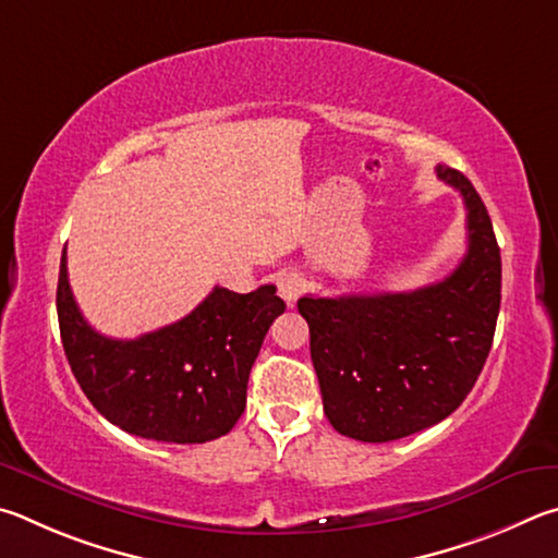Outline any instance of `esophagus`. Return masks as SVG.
Segmentation results:
<instances>
[{"label":"esophagus","instance_id":"1","mask_svg":"<svg viewBox=\"0 0 558 558\" xmlns=\"http://www.w3.org/2000/svg\"><path fill=\"white\" fill-rule=\"evenodd\" d=\"M277 291H279V296L287 301V304H294V301L299 299L301 291H304V279H301L296 271H284V274H279V279H277Z\"/></svg>","mask_w":558,"mask_h":558}]
</instances>
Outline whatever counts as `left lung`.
<instances>
[{"label":"left lung","mask_w":558,"mask_h":558,"mask_svg":"<svg viewBox=\"0 0 558 558\" xmlns=\"http://www.w3.org/2000/svg\"><path fill=\"white\" fill-rule=\"evenodd\" d=\"M436 175L463 195L468 252L444 281L399 294L304 296L324 412L338 434L387 444L461 407L493 348L502 262L485 203L451 166Z\"/></svg>","instance_id":"8db88e82"}]
</instances>
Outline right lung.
Here are the masks:
<instances>
[{"label": "right lung", "instance_id": "right-lung-1", "mask_svg": "<svg viewBox=\"0 0 558 558\" xmlns=\"http://www.w3.org/2000/svg\"><path fill=\"white\" fill-rule=\"evenodd\" d=\"M56 306L68 365L97 412L126 434L166 444H205L238 424L264 336L287 308L271 284L250 294L215 287L175 324L114 340L77 308L65 250Z\"/></svg>", "mask_w": 558, "mask_h": 558}]
</instances>
